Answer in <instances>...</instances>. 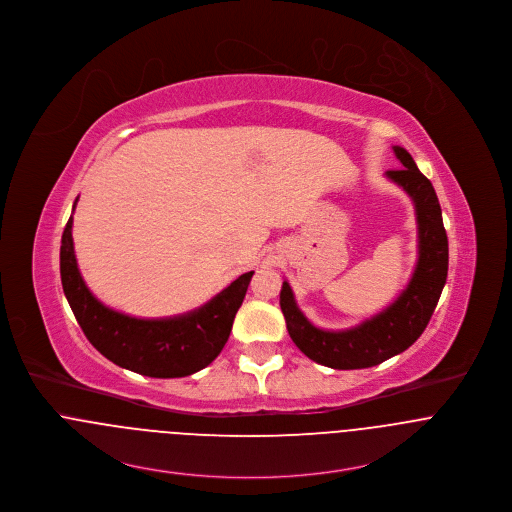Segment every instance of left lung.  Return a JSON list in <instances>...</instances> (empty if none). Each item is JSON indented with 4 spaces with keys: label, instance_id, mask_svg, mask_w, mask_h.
Returning a JSON list of instances; mask_svg holds the SVG:
<instances>
[{
    "label": "left lung",
    "instance_id": "8db88e82",
    "mask_svg": "<svg viewBox=\"0 0 512 512\" xmlns=\"http://www.w3.org/2000/svg\"><path fill=\"white\" fill-rule=\"evenodd\" d=\"M393 152L403 168L385 176L409 193L419 225V262L403 293L362 325L323 330L301 313L289 283L281 285L279 305L291 340L307 358L326 368H372L405 352L424 332L448 278V236L436 191L405 148L393 146Z\"/></svg>",
    "mask_w": 512,
    "mask_h": 512
}]
</instances>
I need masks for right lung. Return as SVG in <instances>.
<instances>
[{"mask_svg":"<svg viewBox=\"0 0 512 512\" xmlns=\"http://www.w3.org/2000/svg\"><path fill=\"white\" fill-rule=\"evenodd\" d=\"M252 274H242L203 307L186 315L137 319L113 311L93 297L78 270L72 217L62 233L60 278L78 325L107 360L148 377H186L209 366L229 340L234 315L244 301Z\"/></svg>","mask_w":512,"mask_h":512,"instance_id":"1","label":"right lung"}]
</instances>
